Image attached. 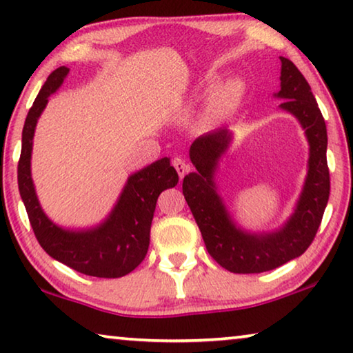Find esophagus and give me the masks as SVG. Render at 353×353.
Listing matches in <instances>:
<instances>
[{
	"mask_svg": "<svg viewBox=\"0 0 353 353\" xmlns=\"http://www.w3.org/2000/svg\"><path fill=\"white\" fill-rule=\"evenodd\" d=\"M172 166H174L176 171H177V174H179V177H181V179H183L185 174H187L188 170H190L188 163L185 162V160L181 159V157H176L174 160H172Z\"/></svg>",
	"mask_w": 353,
	"mask_h": 353,
	"instance_id": "esophagus-1",
	"label": "esophagus"
}]
</instances>
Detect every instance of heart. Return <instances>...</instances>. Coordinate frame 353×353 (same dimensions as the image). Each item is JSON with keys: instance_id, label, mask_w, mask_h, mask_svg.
I'll return each mask as SVG.
<instances>
[{"instance_id": "heart-1", "label": "heart", "mask_w": 353, "mask_h": 353, "mask_svg": "<svg viewBox=\"0 0 353 353\" xmlns=\"http://www.w3.org/2000/svg\"><path fill=\"white\" fill-rule=\"evenodd\" d=\"M246 94V83L238 77L225 79L213 88L208 101V115L212 118H223L234 112Z\"/></svg>"}]
</instances>
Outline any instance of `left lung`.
Here are the masks:
<instances>
[{"instance_id": "obj_1", "label": "left lung", "mask_w": 353, "mask_h": 353, "mask_svg": "<svg viewBox=\"0 0 353 353\" xmlns=\"http://www.w3.org/2000/svg\"><path fill=\"white\" fill-rule=\"evenodd\" d=\"M279 107L294 117L310 146L308 171L294 212L279 229L249 232L235 223L218 193L216 171L234 134L216 129L198 137L190 148L196 171L183 177L185 201L199 225L205 248L227 271L259 274L301 256L314 240L330 194L327 166V128L308 82L290 59L280 57Z\"/></svg>"}]
</instances>
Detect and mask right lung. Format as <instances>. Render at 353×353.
<instances>
[{"label":"right lung","instance_id":"obj_1","mask_svg":"<svg viewBox=\"0 0 353 353\" xmlns=\"http://www.w3.org/2000/svg\"><path fill=\"white\" fill-rule=\"evenodd\" d=\"M61 67L48 76L29 110L21 134L19 190L35 238L45 252L85 276L117 279L134 271L145 260L155 204L163 190L176 187L177 171L163 157L128 177L117 204L104 221L88 229H65L46 216L31 176L32 140L48 98L59 90L68 74Z\"/></svg>","mask_w":353,"mask_h":353}]
</instances>
